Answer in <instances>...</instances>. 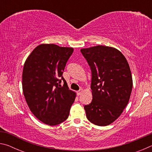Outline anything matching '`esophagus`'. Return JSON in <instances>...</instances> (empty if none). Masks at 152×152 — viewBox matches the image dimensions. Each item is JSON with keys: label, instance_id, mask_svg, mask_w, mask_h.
I'll use <instances>...</instances> for the list:
<instances>
[{"label": "esophagus", "instance_id": "1", "mask_svg": "<svg viewBox=\"0 0 152 152\" xmlns=\"http://www.w3.org/2000/svg\"><path fill=\"white\" fill-rule=\"evenodd\" d=\"M82 92H83V90L82 89H80L79 91L77 92V94H78V96H80V95H81V94L82 93Z\"/></svg>", "mask_w": 152, "mask_h": 152}]
</instances>
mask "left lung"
Returning <instances> with one entry per match:
<instances>
[{
    "instance_id": "obj_1",
    "label": "left lung",
    "mask_w": 152,
    "mask_h": 152,
    "mask_svg": "<svg viewBox=\"0 0 152 152\" xmlns=\"http://www.w3.org/2000/svg\"><path fill=\"white\" fill-rule=\"evenodd\" d=\"M91 67L92 102L84 105L89 121L99 126L111 124L129 101L133 80L125 56L117 49L97 45L81 49Z\"/></svg>"
}]
</instances>
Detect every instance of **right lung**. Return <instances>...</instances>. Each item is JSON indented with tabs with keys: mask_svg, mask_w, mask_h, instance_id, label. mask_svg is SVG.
I'll use <instances>...</instances> for the list:
<instances>
[{
	"mask_svg": "<svg viewBox=\"0 0 152 152\" xmlns=\"http://www.w3.org/2000/svg\"><path fill=\"white\" fill-rule=\"evenodd\" d=\"M73 51L72 48L41 44L25 62L22 74L24 96L31 111L45 124L58 125L69 116L76 93L69 90L62 74Z\"/></svg>",
	"mask_w": 152,
	"mask_h": 152,
	"instance_id": "right-lung-1",
	"label": "right lung"
}]
</instances>
